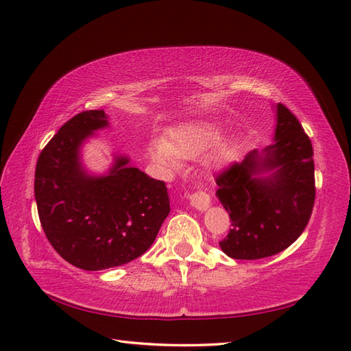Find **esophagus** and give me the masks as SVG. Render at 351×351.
Instances as JSON below:
<instances>
[{
    "label": "esophagus",
    "mask_w": 351,
    "mask_h": 351,
    "mask_svg": "<svg viewBox=\"0 0 351 351\" xmlns=\"http://www.w3.org/2000/svg\"><path fill=\"white\" fill-rule=\"evenodd\" d=\"M190 202H191L193 206L196 208V210L204 211V210H206L208 206H210L211 197H210V195H208L205 190L199 189V190H196L195 193H193V195H190Z\"/></svg>",
    "instance_id": "obj_1"
}]
</instances>
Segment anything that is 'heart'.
Masks as SVG:
<instances>
[{
    "label": "heart",
    "mask_w": 351,
    "mask_h": 351,
    "mask_svg": "<svg viewBox=\"0 0 351 351\" xmlns=\"http://www.w3.org/2000/svg\"><path fill=\"white\" fill-rule=\"evenodd\" d=\"M219 137L220 131L215 125L191 122L171 131L169 141H155L152 145V156L164 166L175 169L180 166V156L193 158L217 143ZM221 155L223 151L219 152V156Z\"/></svg>",
    "instance_id": "heart-1"
}]
</instances>
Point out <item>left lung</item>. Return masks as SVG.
<instances>
[{
  "label": "left lung",
  "instance_id": "1",
  "mask_svg": "<svg viewBox=\"0 0 351 351\" xmlns=\"http://www.w3.org/2000/svg\"><path fill=\"white\" fill-rule=\"evenodd\" d=\"M276 143L253 151L215 175L217 195L232 228L219 243L234 259H263L289 247L306 228L315 202L314 149L302 123L278 104ZM278 168L270 178H253Z\"/></svg>",
  "mask_w": 351,
  "mask_h": 351
}]
</instances>
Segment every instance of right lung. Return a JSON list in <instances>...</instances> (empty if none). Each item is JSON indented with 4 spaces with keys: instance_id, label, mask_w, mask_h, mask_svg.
I'll list each match as a JSON object with an SVG mask.
<instances>
[{
    "instance_id": "right-lung-1",
    "label": "right lung",
    "mask_w": 351,
    "mask_h": 351,
    "mask_svg": "<svg viewBox=\"0 0 351 351\" xmlns=\"http://www.w3.org/2000/svg\"><path fill=\"white\" fill-rule=\"evenodd\" d=\"M104 110L81 111L66 122L37 158L34 197L52 247L88 271L128 264L151 247L170 213L164 181L116 160L107 176L81 169L78 149L107 126Z\"/></svg>"
}]
</instances>
